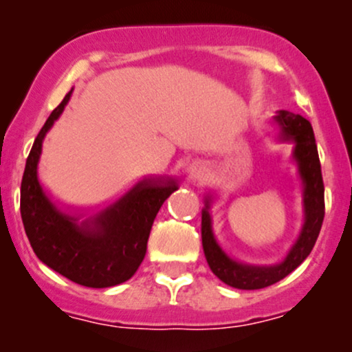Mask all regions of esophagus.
Wrapping results in <instances>:
<instances>
[{"label": "esophagus", "mask_w": 352, "mask_h": 352, "mask_svg": "<svg viewBox=\"0 0 352 352\" xmlns=\"http://www.w3.org/2000/svg\"><path fill=\"white\" fill-rule=\"evenodd\" d=\"M199 172H201V170H199V166H196V165H192V166H190V168H189L190 177H197Z\"/></svg>", "instance_id": "1"}]
</instances>
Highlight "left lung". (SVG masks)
Listing matches in <instances>:
<instances>
[{
	"instance_id": "left-lung-1",
	"label": "left lung",
	"mask_w": 352,
	"mask_h": 352,
	"mask_svg": "<svg viewBox=\"0 0 352 352\" xmlns=\"http://www.w3.org/2000/svg\"><path fill=\"white\" fill-rule=\"evenodd\" d=\"M272 122L278 126L279 141L293 144V160L298 166V175L303 189V225L296 242L281 262L272 265L245 264L230 257L219 247L212 233V218L209 212V202L206 199L201 221L206 261L216 278L236 289H261L286 278L310 255L324 223V180L311 124L300 113H293L289 110L276 112Z\"/></svg>"
}]
</instances>
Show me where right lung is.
Returning a JSON list of instances; mask_svg holds the SVG:
<instances>
[{
    "mask_svg": "<svg viewBox=\"0 0 352 352\" xmlns=\"http://www.w3.org/2000/svg\"><path fill=\"white\" fill-rule=\"evenodd\" d=\"M66 94L37 134L25 165L20 212L35 255L52 271L87 287H110L134 276L146 255L151 226L175 180L144 179L126 196L95 214L56 204L38 180L42 143L69 102Z\"/></svg>",
    "mask_w": 352,
    "mask_h": 352,
    "instance_id": "1",
    "label": "right lung"
}]
</instances>
